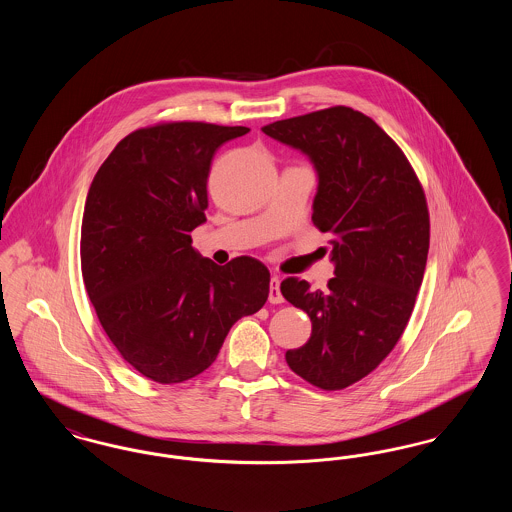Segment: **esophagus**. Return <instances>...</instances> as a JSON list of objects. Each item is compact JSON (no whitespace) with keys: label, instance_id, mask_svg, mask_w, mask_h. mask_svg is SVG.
<instances>
[{"label":"esophagus","instance_id":"obj_1","mask_svg":"<svg viewBox=\"0 0 512 512\" xmlns=\"http://www.w3.org/2000/svg\"><path fill=\"white\" fill-rule=\"evenodd\" d=\"M268 301H270V303H282V301H284L282 292H280V278H276V276H272V278H270Z\"/></svg>","mask_w":512,"mask_h":512}]
</instances>
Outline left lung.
Instances as JSON below:
<instances>
[{
  "mask_svg": "<svg viewBox=\"0 0 512 512\" xmlns=\"http://www.w3.org/2000/svg\"><path fill=\"white\" fill-rule=\"evenodd\" d=\"M263 132L311 161L313 222L332 234L328 290L313 292L299 278L280 284L313 322L309 341L286 361L320 390H343L390 355L411 318L430 247L426 197L403 151L351 107L272 122Z\"/></svg>",
  "mask_w": 512,
  "mask_h": 512,
  "instance_id": "1",
  "label": "left lung"
}]
</instances>
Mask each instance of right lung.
<instances>
[{"mask_svg":"<svg viewBox=\"0 0 512 512\" xmlns=\"http://www.w3.org/2000/svg\"><path fill=\"white\" fill-rule=\"evenodd\" d=\"M245 126L169 122L121 140L86 195L80 263L88 297L122 359L159 384L215 363L234 322L257 313L270 272L253 257L219 267L190 232L205 222L215 151Z\"/></svg>","mask_w":512,"mask_h":512,"instance_id":"right-lung-1","label":"right lung"}]
</instances>
